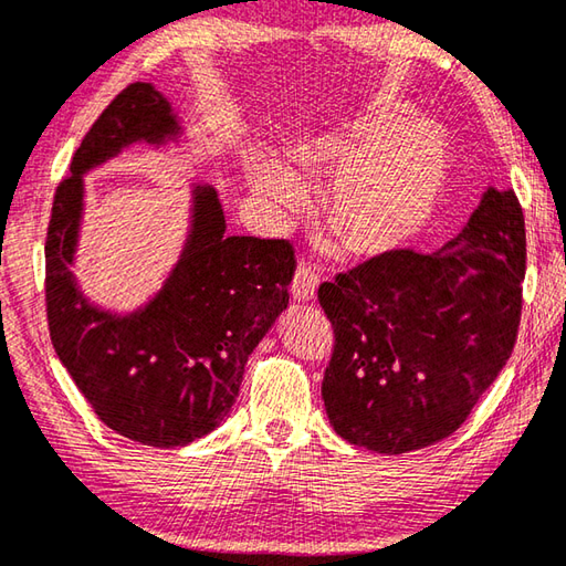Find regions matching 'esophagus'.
<instances>
[{
  "instance_id": "obj_1",
  "label": "esophagus",
  "mask_w": 566,
  "mask_h": 566,
  "mask_svg": "<svg viewBox=\"0 0 566 566\" xmlns=\"http://www.w3.org/2000/svg\"><path fill=\"white\" fill-rule=\"evenodd\" d=\"M316 286H318V280L314 276V272L306 268H298L292 280V296L296 302H312L316 296Z\"/></svg>"
}]
</instances>
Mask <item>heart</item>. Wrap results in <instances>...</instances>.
Segmentation results:
<instances>
[{"mask_svg":"<svg viewBox=\"0 0 566 566\" xmlns=\"http://www.w3.org/2000/svg\"><path fill=\"white\" fill-rule=\"evenodd\" d=\"M284 161L254 164V193L274 230L308 206L306 184H324L321 216L353 258L373 260L409 245L444 191L449 147L444 135L402 107L360 115L321 132Z\"/></svg>","mask_w":566,"mask_h":566,"instance_id":"b5f03b06","label":"heart"}]
</instances>
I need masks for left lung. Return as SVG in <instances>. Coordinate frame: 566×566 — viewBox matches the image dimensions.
Listing matches in <instances>:
<instances>
[{
  "label": "left lung",
  "instance_id": "left-lung-1",
  "mask_svg": "<svg viewBox=\"0 0 566 566\" xmlns=\"http://www.w3.org/2000/svg\"><path fill=\"white\" fill-rule=\"evenodd\" d=\"M523 280V208L489 186L437 252L397 250L321 284L336 331L321 395L336 434L387 457L453 434L511 358Z\"/></svg>",
  "mask_w": 566,
  "mask_h": 566
}]
</instances>
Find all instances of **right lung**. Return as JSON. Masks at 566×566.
Wrapping results in <instances>:
<instances>
[{
	"label": "right lung",
	"mask_w": 566,
	"mask_h": 566,
	"mask_svg": "<svg viewBox=\"0 0 566 566\" xmlns=\"http://www.w3.org/2000/svg\"><path fill=\"white\" fill-rule=\"evenodd\" d=\"M184 119L151 83L122 91L77 147L53 198L46 304L53 348L95 415L119 437L174 449L230 415L248 358L290 304L286 240L226 235V210L191 184L188 230L161 286L132 308H109L73 274L85 216V174L132 147H181Z\"/></svg>",
	"instance_id": "obj_1"
}]
</instances>
